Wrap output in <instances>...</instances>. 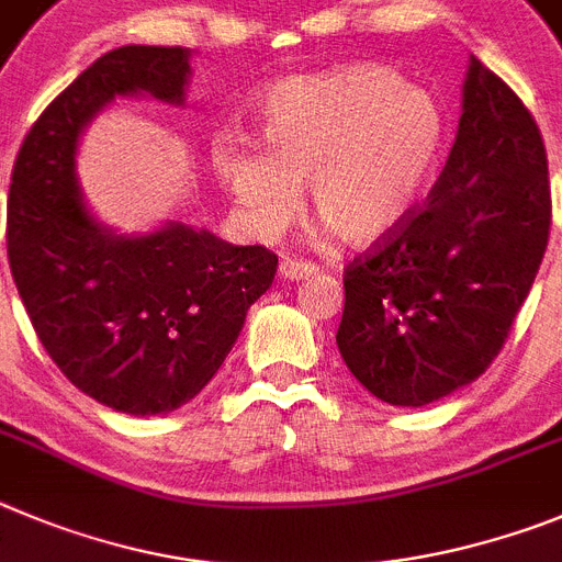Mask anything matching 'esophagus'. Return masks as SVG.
<instances>
[{
	"mask_svg": "<svg viewBox=\"0 0 562 562\" xmlns=\"http://www.w3.org/2000/svg\"><path fill=\"white\" fill-rule=\"evenodd\" d=\"M316 262L307 260H282L280 262V277L282 280H307V277L316 274Z\"/></svg>",
	"mask_w": 562,
	"mask_h": 562,
	"instance_id": "obj_1",
	"label": "esophagus"
}]
</instances>
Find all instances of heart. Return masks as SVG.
<instances>
[{"label": "heart", "mask_w": 562, "mask_h": 562, "mask_svg": "<svg viewBox=\"0 0 562 562\" xmlns=\"http://www.w3.org/2000/svg\"><path fill=\"white\" fill-rule=\"evenodd\" d=\"M262 148L224 139L215 173L257 235H277L300 210L344 244L378 246L408 224L437 176L448 117L431 92L372 64L288 80L266 100Z\"/></svg>", "instance_id": "heart-1"}]
</instances>
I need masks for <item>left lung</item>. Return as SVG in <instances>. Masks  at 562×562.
<instances>
[{"label":"left lung","instance_id":"left-lung-1","mask_svg":"<svg viewBox=\"0 0 562 562\" xmlns=\"http://www.w3.org/2000/svg\"><path fill=\"white\" fill-rule=\"evenodd\" d=\"M549 224L538 123L470 55L457 143L428 204L344 271L336 344L361 386L419 408L476 381L527 300Z\"/></svg>","mask_w":562,"mask_h":562}]
</instances>
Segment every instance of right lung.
<instances>
[{
	"instance_id": "obj_1",
	"label": "right lung",
	"mask_w": 562,
	"mask_h": 562,
	"mask_svg": "<svg viewBox=\"0 0 562 562\" xmlns=\"http://www.w3.org/2000/svg\"><path fill=\"white\" fill-rule=\"evenodd\" d=\"M187 78L184 47L100 55L35 120L10 176L8 262L35 336L80 392L134 417L193 401L277 274L266 246L179 221L125 237L86 210L80 131L114 98L181 105Z\"/></svg>"
}]
</instances>
